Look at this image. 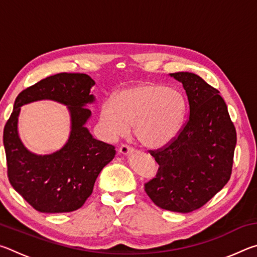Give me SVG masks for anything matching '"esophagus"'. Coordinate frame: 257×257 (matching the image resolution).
Returning <instances> with one entry per match:
<instances>
[{
  "label": "esophagus",
  "instance_id": "esophagus-1",
  "mask_svg": "<svg viewBox=\"0 0 257 257\" xmlns=\"http://www.w3.org/2000/svg\"><path fill=\"white\" fill-rule=\"evenodd\" d=\"M119 152L122 155H128L130 153H133L134 152V149L133 147H130L128 145H121V147L119 149Z\"/></svg>",
  "mask_w": 257,
  "mask_h": 257
}]
</instances>
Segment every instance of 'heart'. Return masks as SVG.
<instances>
[{
	"label": "heart",
	"instance_id": "heart-1",
	"mask_svg": "<svg viewBox=\"0 0 257 257\" xmlns=\"http://www.w3.org/2000/svg\"><path fill=\"white\" fill-rule=\"evenodd\" d=\"M187 111L180 90L158 84H143L123 89L101 106L102 127L106 136L115 139L129 132L139 143L159 149L171 143L179 134Z\"/></svg>",
	"mask_w": 257,
	"mask_h": 257
}]
</instances>
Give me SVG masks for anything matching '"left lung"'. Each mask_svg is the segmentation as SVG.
<instances>
[{"mask_svg":"<svg viewBox=\"0 0 257 257\" xmlns=\"http://www.w3.org/2000/svg\"><path fill=\"white\" fill-rule=\"evenodd\" d=\"M170 76L184 86L189 118L170 144L150 151L159 170L145 184V191L163 210L188 213L202 207L229 181L237 135L219 90L195 73Z\"/></svg>","mask_w":257,"mask_h":257,"instance_id":"obj_1","label":"left lung"}]
</instances>
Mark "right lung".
<instances>
[{
  "mask_svg": "<svg viewBox=\"0 0 257 257\" xmlns=\"http://www.w3.org/2000/svg\"><path fill=\"white\" fill-rule=\"evenodd\" d=\"M95 81L85 73H58L23 90L3 132L8 177L17 193L42 213L72 212L84 205L93 193L99 172L115 155L114 146L95 139L86 123L95 102L90 88ZM51 99L68 106L71 135L62 149L38 156L28 151L18 133L21 106Z\"/></svg>",
  "mask_w": 257,
  "mask_h": 257,
  "instance_id": "right-lung-1",
  "label": "right lung"
}]
</instances>
